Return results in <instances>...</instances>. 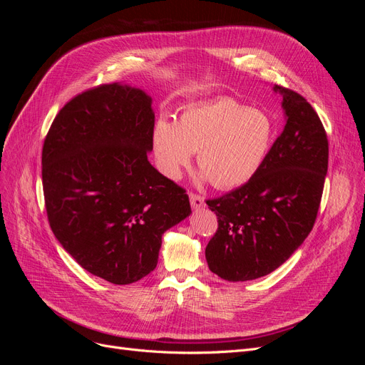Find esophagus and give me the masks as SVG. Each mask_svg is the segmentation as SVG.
I'll list each match as a JSON object with an SVG mask.
<instances>
[{"mask_svg": "<svg viewBox=\"0 0 365 365\" xmlns=\"http://www.w3.org/2000/svg\"><path fill=\"white\" fill-rule=\"evenodd\" d=\"M189 196H190V204H192V207L195 210H200V208H202L205 205V202H204V200H202L201 196H197L195 193H189Z\"/></svg>", "mask_w": 365, "mask_h": 365, "instance_id": "34e87169", "label": "esophagus"}]
</instances>
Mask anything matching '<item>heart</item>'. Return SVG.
Wrapping results in <instances>:
<instances>
[{
	"label": "heart",
	"mask_w": 365,
	"mask_h": 365,
	"mask_svg": "<svg viewBox=\"0 0 365 365\" xmlns=\"http://www.w3.org/2000/svg\"><path fill=\"white\" fill-rule=\"evenodd\" d=\"M272 140L269 118L233 98L187 108L173 121L161 115L153 126V150L161 172L178 180L197 152L200 178L216 189L244 185L257 173Z\"/></svg>",
	"instance_id": "heart-1"
}]
</instances>
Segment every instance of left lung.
I'll use <instances>...</instances> for the list:
<instances>
[{"label": "left lung", "mask_w": 365, "mask_h": 365, "mask_svg": "<svg viewBox=\"0 0 365 365\" xmlns=\"http://www.w3.org/2000/svg\"><path fill=\"white\" fill-rule=\"evenodd\" d=\"M286 125L257 173L207 205L217 231L205 248L208 268L228 282L263 277L288 260L315 224L327 175L329 143L306 98L275 85Z\"/></svg>", "instance_id": "left-lung-1"}]
</instances>
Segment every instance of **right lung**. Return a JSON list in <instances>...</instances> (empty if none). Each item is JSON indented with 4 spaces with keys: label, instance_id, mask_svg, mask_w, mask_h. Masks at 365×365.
I'll use <instances>...</instances> for the list:
<instances>
[{
    "label": "right lung",
    "instance_id": "1",
    "mask_svg": "<svg viewBox=\"0 0 365 365\" xmlns=\"http://www.w3.org/2000/svg\"><path fill=\"white\" fill-rule=\"evenodd\" d=\"M153 125L150 96L109 83L65 105L43 141L53 233L83 269L114 284L155 269L163 235L192 213L185 190L148 160Z\"/></svg>",
    "mask_w": 365,
    "mask_h": 365
}]
</instances>
